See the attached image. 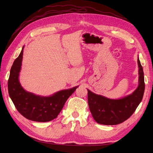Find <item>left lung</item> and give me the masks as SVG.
Returning <instances> with one entry per match:
<instances>
[{"label": "left lung", "mask_w": 153, "mask_h": 153, "mask_svg": "<svg viewBox=\"0 0 153 153\" xmlns=\"http://www.w3.org/2000/svg\"><path fill=\"white\" fill-rule=\"evenodd\" d=\"M138 85L131 94L117 100L110 99L102 95L88 91V105L96 123L104 125H116L127 120L135 112L142 100L145 90L144 76L139 58Z\"/></svg>", "instance_id": "left-lung-1"}]
</instances>
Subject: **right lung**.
I'll return each mask as SVG.
<instances>
[{
	"instance_id": "right-lung-1",
	"label": "right lung",
	"mask_w": 153,
	"mask_h": 153,
	"mask_svg": "<svg viewBox=\"0 0 153 153\" xmlns=\"http://www.w3.org/2000/svg\"><path fill=\"white\" fill-rule=\"evenodd\" d=\"M24 48L23 47L11 68L7 85L9 94L17 110L27 119L36 122L50 121L57 117L69 97L78 86L59 91L50 96L26 91L19 81Z\"/></svg>"
}]
</instances>
